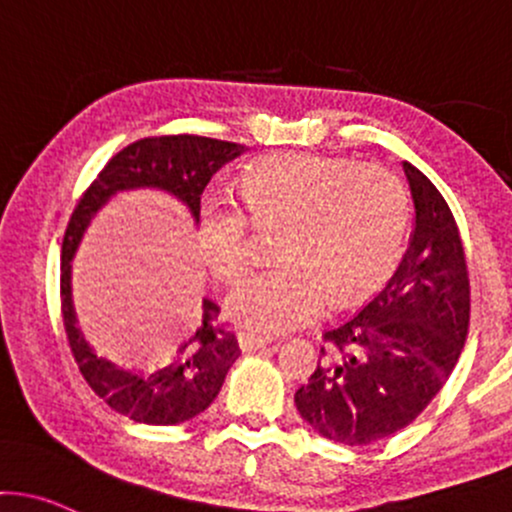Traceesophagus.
I'll return each mask as SVG.
<instances>
[{"mask_svg": "<svg viewBox=\"0 0 512 512\" xmlns=\"http://www.w3.org/2000/svg\"><path fill=\"white\" fill-rule=\"evenodd\" d=\"M267 338H262V335H255V333H238V345L243 352H252V350H260V347L267 345Z\"/></svg>", "mask_w": 512, "mask_h": 512, "instance_id": "obj_1", "label": "esophagus"}]
</instances>
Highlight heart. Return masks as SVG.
<instances>
[{"label":"heart","mask_w":512,"mask_h":512,"mask_svg":"<svg viewBox=\"0 0 512 512\" xmlns=\"http://www.w3.org/2000/svg\"><path fill=\"white\" fill-rule=\"evenodd\" d=\"M238 204L209 196L201 247L213 274L235 282L257 252L252 223L284 226L282 262L247 277L228 296V316L255 333H286L335 306L362 299L396 272L406 250L411 199L396 172L318 155L262 162L240 182ZM251 218L247 219L246 216Z\"/></svg>","instance_id":"obj_1"}]
</instances>
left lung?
Wrapping results in <instances>:
<instances>
[{
	"label": "left lung",
	"mask_w": 512,
	"mask_h": 512,
	"mask_svg": "<svg viewBox=\"0 0 512 512\" xmlns=\"http://www.w3.org/2000/svg\"><path fill=\"white\" fill-rule=\"evenodd\" d=\"M415 206L393 277L345 323L325 330L316 372L294 393L301 418L333 442L372 445L411 425L437 396L469 333V269L445 196L403 162Z\"/></svg>",
	"instance_id": "left-lung-1"
}]
</instances>
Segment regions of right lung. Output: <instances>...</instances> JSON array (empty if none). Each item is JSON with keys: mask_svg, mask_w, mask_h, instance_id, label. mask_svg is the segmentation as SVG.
<instances>
[{"mask_svg": "<svg viewBox=\"0 0 512 512\" xmlns=\"http://www.w3.org/2000/svg\"><path fill=\"white\" fill-rule=\"evenodd\" d=\"M245 145L228 140L189 136H150L119 150L80 196L63 238L60 260V301L67 342L77 367L111 411L145 425H177L204 413L221 391L223 379L240 357L238 338L218 325V303L204 299L201 325L189 340L172 347L148 367H121L99 357L77 328L70 294V262L89 221L116 192L157 187L177 196L199 223L201 194L226 162Z\"/></svg>", "mask_w": 512, "mask_h": 512, "instance_id": "add662e5", "label": "right lung"}]
</instances>
